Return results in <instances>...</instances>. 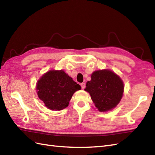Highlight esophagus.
<instances>
[{"label":"esophagus","mask_w":155,"mask_h":155,"mask_svg":"<svg viewBox=\"0 0 155 155\" xmlns=\"http://www.w3.org/2000/svg\"><path fill=\"white\" fill-rule=\"evenodd\" d=\"M80 85H81L82 89H84V88H85V83H81L80 84Z\"/></svg>","instance_id":"esophagus-1"}]
</instances>
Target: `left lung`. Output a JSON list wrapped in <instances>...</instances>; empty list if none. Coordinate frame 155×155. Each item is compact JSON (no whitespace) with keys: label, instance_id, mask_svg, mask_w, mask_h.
Segmentation results:
<instances>
[{"label":"left lung","instance_id":"8db88e82","mask_svg":"<svg viewBox=\"0 0 155 155\" xmlns=\"http://www.w3.org/2000/svg\"><path fill=\"white\" fill-rule=\"evenodd\" d=\"M85 91L100 112L114 108L124 93V83L118 76L109 70H97L91 75V80L86 84Z\"/></svg>","mask_w":155,"mask_h":155}]
</instances>
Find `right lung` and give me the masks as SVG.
I'll list each match as a JSON object with an SVG mask.
<instances>
[{
  "label": "right lung",
  "instance_id": "1",
  "mask_svg": "<svg viewBox=\"0 0 155 155\" xmlns=\"http://www.w3.org/2000/svg\"><path fill=\"white\" fill-rule=\"evenodd\" d=\"M80 89V85L63 70H50L37 83L39 99L52 110H61L68 107L73 94Z\"/></svg>",
  "mask_w": 155,
  "mask_h": 155
}]
</instances>
